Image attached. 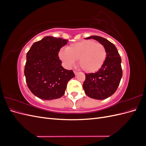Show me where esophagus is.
Here are the masks:
<instances>
[{"label": "esophagus", "instance_id": "esophagus-1", "mask_svg": "<svg viewBox=\"0 0 146 146\" xmlns=\"http://www.w3.org/2000/svg\"><path fill=\"white\" fill-rule=\"evenodd\" d=\"M74 74H75V75H77L78 74V72H77V71H76V70H74Z\"/></svg>", "mask_w": 146, "mask_h": 146}]
</instances>
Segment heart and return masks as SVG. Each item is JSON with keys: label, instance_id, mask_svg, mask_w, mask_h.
<instances>
[{"label": "heart", "instance_id": "obj_1", "mask_svg": "<svg viewBox=\"0 0 146 146\" xmlns=\"http://www.w3.org/2000/svg\"><path fill=\"white\" fill-rule=\"evenodd\" d=\"M58 56L66 68L73 67L78 60V64L84 71L91 73L102 67L107 58V50L102 44L83 40L69 45L67 49L61 48Z\"/></svg>", "mask_w": 146, "mask_h": 146}]
</instances>
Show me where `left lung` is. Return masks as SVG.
Here are the masks:
<instances>
[{"label": "left lung", "mask_w": 146, "mask_h": 146, "mask_svg": "<svg viewBox=\"0 0 146 146\" xmlns=\"http://www.w3.org/2000/svg\"><path fill=\"white\" fill-rule=\"evenodd\" d=\"M91 38L104 44L107 50V58L98 72L85 74L83 88L90 98L105 99L116 92L120 83L122 76L121 58L116 46L107 39L99 36H91L86 39Z\"/></svg>", "instance_id": "8db88e82"}]
</instances>
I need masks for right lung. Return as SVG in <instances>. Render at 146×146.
<instances>
[{
    "instance_id": "add662e5",
    "label": "right lung",
    "mask_w": 146,
    "mask_h": 146,
    "mask_svg": "<svg viewBox=\"0 0 146 146\" xmlns=\"http://www.w3.org/2000/svg\"><path fill=\"white\" fill-rule=\"evenodd\" d=\"M67 39L46 36L35 42L27 53L24 75L28 88L32 93L43 100L62 97L68 82L75 77L72 70L61 66L58 57L60 48Z\"/></svg>"
}]
</instances>
